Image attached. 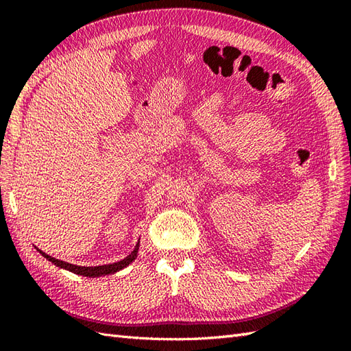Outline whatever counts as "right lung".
Here are the masks:
<instances>
[{"label":"right lung","mask_w":351,"mask_h":351,"mask_svg":"<svg viewBox=\"0 0 351 351\" xmlns=\"http://www.w3.org/2000/svg\"><path fill=\"white\" fill-rule=\"evenodd\" d=\"M37 250H39V249H37ZM137 252H138V243H137V247L131 252V255H128L122 261H119V263L107 264V265H98V267H80V265L68 264V263H64V261L52 258V256L47 255L45 252L39 250V253H42V256H45L48 261H51V263L54 265L66 268V270H69V271L80 274V276H86V278H98V276H106V274H111V273H116L119 270H122V268H125L126 265H130L132 261L137 258Z\"/></svg>","instance_id":"add662e5"}]
</instances>
